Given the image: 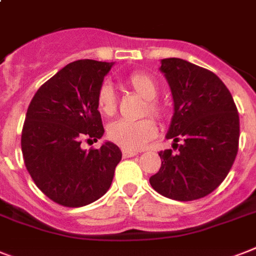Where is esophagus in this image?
Returning <instances> with one entry per match:
<instances>
[{
    "label": "esophagus",
    "instance_id": "esophagus-1",
    "mask_svg": "<svg viewBox=\"0 0 256 256\" xmlns=\"http://www.w3.org/2000/svg\"><path fill=\"white\" fill-rule=\"evenodd\" d=\"M122 155H124V158H132L135 156V155H138V152H136V151H132V150L124 148L122 150Z\"/></svg>",
    "mask_w": 256,
    "mask_h": 256
}]
</instances>
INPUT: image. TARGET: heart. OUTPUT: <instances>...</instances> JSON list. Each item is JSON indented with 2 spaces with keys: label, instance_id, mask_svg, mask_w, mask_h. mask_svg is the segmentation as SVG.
<instances>
[{
  "label": "heart",
  "instance_id": "b5f03b06",
  "mask_svg": "<svg viewBox=\"0 0 256 256\" xmlns=\"http://www.w3.org/2000/svg\"><path fill=\"white\" fill-rule=\"evenodd\" d=\"M128 85L146 102L142 108V114L150 113L154 117L163 118L166 109L158 102L156 96L159 86L155 78L144 72H135L128 78ZM96 105L101 114L112 117L117 112V97L112 85L102 84L96 96ZM156 124L152 118L142 117L139 120H118L108 126V138L118 146L128 150H138L146 144L156 134Z\"/></svg>",
  "mask_w": 256,
  "mask_h": 256
}]
</instances>
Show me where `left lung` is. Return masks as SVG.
Masks as SVG:
<instances>
[{
	"label": "left lung",
	"mask_w": 256,
	"mask_h": 256,
	"mask_svg": "<svg viewBox=\"0 0 256 256\" xmlns=\"http://www.w3.org/2000/svg\"><path fill=\"white\" fill-rule=\"evenodd\" d=\"M160 70L171 88L175 110L166 138L174 139L178 152H159L162 167L150 184L172 200H197L225 180L236 160L238 110L229 89L210 70L178 58L162 60Z\"/></svg>",
	"instance_id": "obj_1"
}]
</instances>
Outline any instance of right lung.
Masks as SVG:
<instances>
[{
	"instance_id": "obj_1",
	"label": "right lung",
	"mask_w": 256,
	"mask_h": 256,
	"mask_svg": "<svg viewBox=\"0 0 256 256\" xmlns=\"http://www.w3.org/2000/svg\"><path fill=\"white\" fill-rule=\"evenodd\" d=\"M114 63L76 60L47 80L31 100L20 147L24 166L54 202L80 208L108 192L122 158L112 142L89 151L81 140L104 135L96 96Z\"/></svg>"
}]
</instances>
